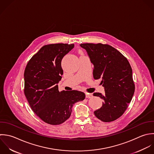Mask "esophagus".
I'll list each match as a JSON object with an SVG mask.
<instances>
[{"instance_id": "obj_1", "label": "esophagus", "mask_w": 154, "mask_h": 154, "mask_svg": "<svg viewBox=\"0 0 154 154\" xmlns=\"http://www.w3.org/2000/svg\"><path fill=\"white\" fill-rule=\"evenodd\" d=\"M92 96H93V95H92V94H87L86 95V97L88 98H91Z\"/></svg>"}]
</instances>
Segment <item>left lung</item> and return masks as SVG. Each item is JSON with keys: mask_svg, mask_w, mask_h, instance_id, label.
<instances>
[{"mask_svg": "<svg viewBox=\"0 0 154 154\" xmlns=\"http://www.w3.org/2000/svg\"><path fill=\"white\" fill-rule=\"evenodd\" d=\"M85 49L94 65V79H101L105 94L94 93L103 100L102 107L94 112L95 116L104 122L120 118L127 109L135 91L132 69L127 59L108 44H80Z\"/></svg>", "mask_w": 154, "mask_h": 154, "instance_id": "left-lung-1", "label": "left lung"}]
</instances>
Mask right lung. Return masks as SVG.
<instances>
[{
    "label": "right lung",
    "mask_w": 154,
    "mask_h": 154,
    "mask_svg": "<svg viewBox=\"0 0 154 154\" xmlns=\"http://www.w3.org/2000/svg\"><path fill=\"white\" fill-rule=\"evenodd\" d=\"M73 44H51L42 47L28 62L24 73V93L34 113L50 125L63 123L71 116L74 103L85 94L78 91H59L63 71L61 61Z\"/></svg>",
    "instance_id": "right-lung-1"
}]
</instances>
